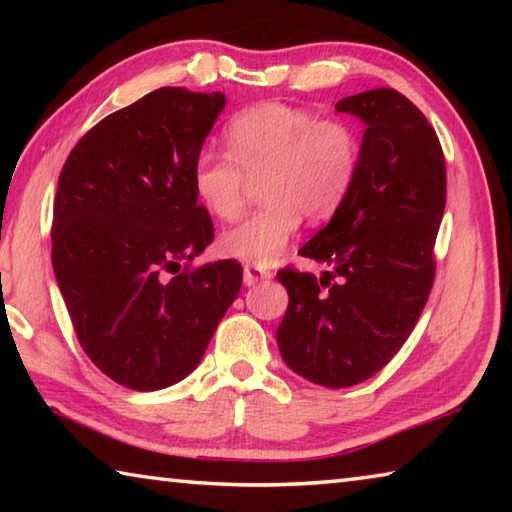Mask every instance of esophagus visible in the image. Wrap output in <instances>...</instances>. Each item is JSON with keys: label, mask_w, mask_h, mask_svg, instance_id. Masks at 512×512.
<instances>
[{"label": "esophagus", "mask_w": 512, "mask_h": 512, "mask_svg": "<svg viewBox=\"0 0 512 512\" xmlns=\"http://www.w3.org/2000/svg\"><path fill=\"white\" fill-rule=\"evenodd\" d=\"M271 275L273 273H268L259 266H244V284H248V287H253V284L262 282V280H271Z\"/></svg>", "instance_id": "obj_1"}]
</instances>
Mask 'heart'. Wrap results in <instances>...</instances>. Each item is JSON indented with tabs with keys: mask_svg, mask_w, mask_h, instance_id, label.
<instances>
[{
	"mask_svg": "<svg viewBox=\"0 0 512 512\" xmlns=\"http://www.w3.org/2000/svg\"><path fill=\"white\" fill-rule=\"evenodd\" d=\"M228 153L203 149L192 164L194 194L216 219H235L244 207L248 180H259V207L225 230L219 250L239 262L273 264L302 214L325 221L339 212L361 169V135L350 121L320 119L314 110L257 103L225 126Z\"/></svg>",
	"mask_w": 512,
	"mask_h": 512,
	"instance_id": "obj_1",
	"label": "heart"
}]
</instances>
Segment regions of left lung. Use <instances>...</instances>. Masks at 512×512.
Returning a JSON list of instances; mask_svg holds the SVG:
<instances>
[{
    "label": "left lung",
    "instance_id": "left-lung-1",
    "mask_svg": "<svg viewBox=\"0 0 512 512\" xmlns=\"http://www.w3.org/2000/svg\"><path fill=\"white\" fill-rule=\"evenodd\" d=\"M336 110L366 121V133L350 196L300 248L327 271H277L289 293L277 327L282 359L327 388L377 375L409 339L436 277L433 246L447 201L443 146L404 94L368 90Z\"/></svg>",
    "mask_w": 512,
    "mask_h": 512
}]
</instances>
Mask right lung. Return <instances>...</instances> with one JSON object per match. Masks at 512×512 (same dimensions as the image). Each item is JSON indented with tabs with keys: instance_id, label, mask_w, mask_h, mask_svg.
Returning a JSON list of instances; mask_svg holds the SVG:
<instances>
[{
	"instance_id": "right-lung-1",
	"label": "right lung",
	"mask_w": 512,
	"mask_h": 512,
	"mask_svg": "<svg viewBox=\"0 0 512 512\" xmlns=\"http://www.w3.org/2000/svg\"><path fill=\"white\" fill-rule=\"evenodd\" d=\"M223 106L221 92H149L90 128L60 171L58 287L90 361L133 391L187 377L241 289L237 259L192 266L214 239L192 164Z\"/></svg>"
}]
</instances>
